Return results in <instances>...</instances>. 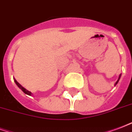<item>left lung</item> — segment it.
Returning <instances> with one entry per match:
<instances>
[{"label":"left lung","instance_id":"8db88e82","mask_svg":"<svg viewBox=\"0 0 132 132\" xmlns=\"http://www.w3.org/2000/svg\"><path fill=\"white\" fill-rule=\"evenodd\" d=\"M120 77H121V74H120V76H119V78H118V81H117L116 82V84H115V86H116V84H118V81H119V79H120Z\"/></svg>","mask_w":132,"mask_h":132}]
</instances>
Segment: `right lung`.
I'll return each mask as SVG.
<instances>
[{"label": "right lung", "instance_id": "obj_1", "mask_svg": "<svg viewBox=\"0 0 132 132\" xmlns=\"http://www.w3.org/2000/svg\"><path fill=\"white\" fill-rule=\"evenodd\" d=\"M14 82H15V84L17 85L18 87H19V88H20L21 90H22L23 92L25 93V94H26V95H32V93H31V92H30V91L27 90H26V88H23V86H21V84H19L17 81H16L15 79H14Z\"/></svg>", "mask_w": 132, "mask_h": 132}]
</instances>
